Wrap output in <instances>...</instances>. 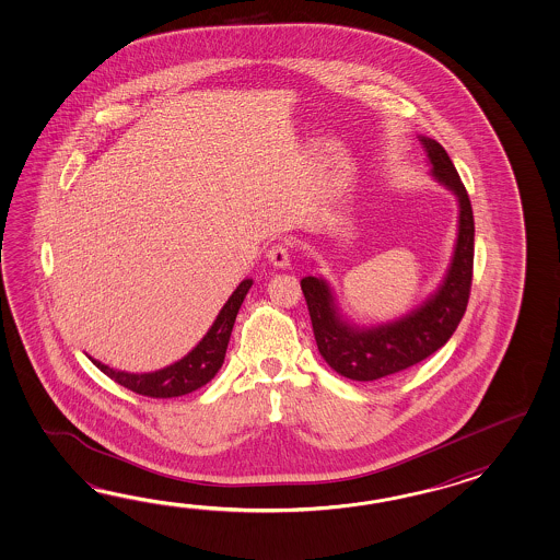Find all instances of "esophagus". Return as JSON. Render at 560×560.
<instances>
[{
  "instance_id": "1",
  "label": "esophagus",
  "mask_w": 560,
  "mask_h": 560,
  "mask_svg": "<svg viewBox=\"0 0 560 560\" xmlns=\"http://www.w3.org/2000/svg\"><path fill=\"white\" fill-rule=\"evenodd\" d=\"M267 259L277 269H287L291 265V261H289V247L283 245V243H277L271 249L267 250Z\"/></svg>"
}]
</instances>
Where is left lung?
Here are the masks:
<instances>
[{
    "instance_id": "1",
    "label": "left lung",
    "mask_w": 560,
    "mask_h": 560,
    "mask_svg": "<svg viewBox=\"0 0 560 560\" xmlns=\"http://www.w3.org/2000/svg\"><path fill=\"white\" fill-rule=\"evenodd\" d=\"M435 180L458 199V236L454 255L440 287L410 313L389 324L360 327L348 322L337 307L334 289L324 277H303L317 349L339 375L355 382H373L408 370L442 348L468 305L472 285L474 214L460 174L446 150L434 138L418 137Z\"/></svg>"
}]
</instances>
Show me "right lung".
<instances>
[{"instance_id":"1","label":"right lung","mask_w":560,"mask_h":560,"mask_svg":"<svg viewBox=\"0 0 560 560\" xmlns=\"http://www.w3.org/2000/svg\"><path fill=\"white\" fill-rule=\"evenodd\" d=\"M253 279H243L233 295L219 311L214 324L200 339L195 348L188 351L183 360L174 361L171 365L149 373H130L113 370L102 361L90 358L100 372L106 373L116 384L137 392L140 396L149 398H178L190 394L195 389L209 384L223 365L226 346L231 339V331L235 325L236 313L243 305V299L249 293Z\"/></svg>"}]
</instances>
